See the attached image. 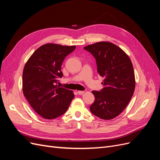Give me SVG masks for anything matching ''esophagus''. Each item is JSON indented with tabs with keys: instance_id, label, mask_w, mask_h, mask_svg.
<instances>
[{
	"instance_id": "34e87169",
	"label": "esophagus",
	"mask_w": 160,
	"mask_h": 160,
	"mask_svg": "<svg viewBox=\"0 0 160 160\" xmlns=\"http://www.w3.org/2000/svg\"><path fill=\"white\" fill-rule=\"evenodd\" d=\"M77 93H78L80 95H83L84 93V91H77Z\"/></svg>"
}]
</instances>
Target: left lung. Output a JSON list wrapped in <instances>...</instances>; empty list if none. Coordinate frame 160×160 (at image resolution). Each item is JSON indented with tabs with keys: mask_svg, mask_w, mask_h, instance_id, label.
Instances as JSON below:
<instances>
[{
	"mask_svg": "<svg viewBox=\"0 0 160 160\" xmlns=\"http://www.w3.org/2000/svg\"><path fill=\"white\" fill-rule=\"evenodd\" d=\"M96 60L98 72L104 78L103 88L93 91L95 101L91 112L109 120L118 116L127 107L135 87L133 67L129 57L113 43L103 41L84 47Z\"/></svg>",
	"mask_w": 160,
	"mask_h": 160,
	"instance_id": "8db88e82",
	"label": "left lung"
}]
</instances>
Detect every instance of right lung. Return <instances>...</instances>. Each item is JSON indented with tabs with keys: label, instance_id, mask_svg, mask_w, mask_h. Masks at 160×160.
<instances>
[{
	"label": "right lung",
	"instance_id": "add662e5",
	"mask_svg": "<svg viewBox=\"0 0 160 160\" xmlns=\"http://www.w3.org/2000/svg\"><path fill=\"white\" fill-rule=\"evenodd\" d=\"M75 46L43 45L33 52L22 72V91L32 109L47 119H55L68 109L74 94L57 85L62 77L61 65Z\"/></svg>",
	"mask_w": 160,
	"mask_h": 160
}]
</instances>
